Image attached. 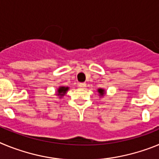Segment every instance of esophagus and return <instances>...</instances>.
<instances>
[{
    "instance_id": "1",
    "label": "esophagus",
    "mask_w": 159,
    "mask_h": 159,
    "mask_svg": "<svg viewBox=\"0 0 159 159\" xmlns=\"http://www.w3.org/2000/svg\"><path fill=\"white\" fill-rule=\"evenodd\" d=\"M78 87L80 88H86V84L85 83H80V84H78Z\"/></svg>"
}]
</instances>
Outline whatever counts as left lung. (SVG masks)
<instances>
[{
	"mask_svg": "<svg viewBox=\"0 0 159 159\" xmlns=\"http://www.w3.org/2000/svg\"><path fill=\"white\" fill-rule=\"evenodd\" d=\"M98 92L99 93V95H100V96H102V95L105 94L104 89H102V88H99V89H98Z\"/></svg>",
	"mask_w": 159,
	"mask_h": 159,
	"instance_id": "left-lung-1",
	"label": "left lung"
}]
</instances>
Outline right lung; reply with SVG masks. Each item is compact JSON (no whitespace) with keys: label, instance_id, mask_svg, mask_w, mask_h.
Here are the masks:
<instances>
[{"label":"right lung","instance_id":"1","mask_svg":"<svg viewBox=\"0 0 159 159\" xmlns=\"http://www.w3.org/2000/svg\"><path fill=\"white\" fill-rule=\"evenodd\" d=\"M69 88L68 87H60V88L57 89V95L60 97L64 96L66 94V92L68 91Z\"/></svg>","mask_w":159,"mask_h":159}]
</instances>
